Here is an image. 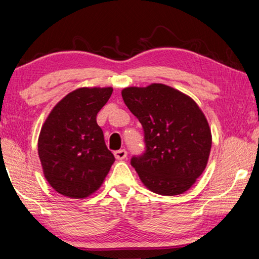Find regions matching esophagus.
<instances>
[{
	"label": "esophagus",
	"instance_id": "34e87169",
	"mask_svg": "<svg viewBox=\"0 0 259 259\" xmlns=\"http://www.w3.org/2000/svg\"><path fill=\"white\" fill-rule=\"evenodd\" d=\"M114 157H116V159H118V160L125 159L127 157V151L125 149H120V150L114 151Z\"/></svg>",
	"mask_w": 259,
	"mask_h": 259
}]
</instances>
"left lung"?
<instances>
[{
	"label": "left lung",
	"instance_id": "1",
	"mask_svg": "<svg viewBox=\"0 0 259 259\" xmlns=\"http://www.w3.org/2000/svg\"><path fill=\"white\" fill-rule=\"evenodd\" d=\"M121 96L145 131L146 152L131 160L142 184L166 196L187 192L205 169L212 145L201 108L163 83L126 87Z\"/></svg>",
	"mask_w": 259,
	"mask_h": 259
}]
</instances>
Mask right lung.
I'll return each mask as SVG.
<instances>
[{
    "label": "right lung",
    "instance_id": "add662e5",
    "mask_svg": "<svg viewBox=\"0 0 259 259\" xmlns=\"http://www.w3.org/2000/svg\"><path fill=\"white\" fill-rule=\"evenodd\" d=\"M112 87H82L55 105L40 131L37 151L46 180L63 196L86 198L103 184L114 162L97 112Z\"/></svg>",
    "mask_w": 259,
    "mask_h": 259
}]
</instances>
